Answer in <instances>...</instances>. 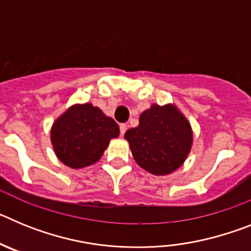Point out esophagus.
Wrapping results in <instances>:
<instances>
[{"label": "esophagus", "mask_w": 251, "mask_h": 251, "mask_svg": "<svg viewBox=\"0 0 251 251\" xmlns=\"http://www.w3.org/2000/svg\"><path fill=\"white\" fill-rule=\"evenodd\" d=\"M121 136H124V133H126V130H127V124H121Z\"/></svg>", "instance_id": "1"}]
</instances>
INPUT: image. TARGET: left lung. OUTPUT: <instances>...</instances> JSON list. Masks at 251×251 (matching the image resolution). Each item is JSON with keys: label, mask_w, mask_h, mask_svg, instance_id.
<instances>
[{"label": "left lung", "mask_w": 251, "mask_h": 251, "mask_svg": "<svg viewBox=\"0 0 251 251\" xmlns=\"http://www.w3.org/2000/svg\"><path fill=\"white\" fill-rule=\"evenodd\" d=\"M124 138L138 166L156 176L181 167L194 139L188 121L172 104H153L141 114L138 127L128 129Z\"/></svg>", "instance_id": "left-lung-1"}]
</instances>
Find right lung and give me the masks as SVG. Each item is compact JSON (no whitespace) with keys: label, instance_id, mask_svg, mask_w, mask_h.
<instances>
[{"label":"right lung","instance_id":"obj_1","mask_svg":"<svg viewBox=\"0 0 251 251\" xmlns=\"http://www.w3.org/2000/svg\"><path fill=\"white\" fill-rule=\"evenodd\" d=\"M119 136L114 119L90 103L75 104L61 114L51 128L55 154L70 168L88 167L98 162L110 139Z\"/></svg>","mask_w":251,"mask_h":251}]
</instances>
